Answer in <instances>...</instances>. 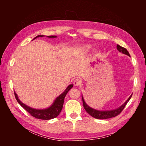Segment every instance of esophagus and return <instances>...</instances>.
Instances as JSON below:
<instances>
[{
    "label": "esophagus",
    "mask_w": 146,
    "mask_h": 146,
    "mask_svg": "<svg viewBox=\"0 0 146 146\" xmlns=\"http://www.w3.org/2000/svg\"><path fill=\"white\" fill-rule=\"evenodd\" d=\"M80 84H81V82H80V80H78V79H76V80L74 81V86H78L80 85Z\"/></svg>",
    "instance_id": "1"
}]
</instances>
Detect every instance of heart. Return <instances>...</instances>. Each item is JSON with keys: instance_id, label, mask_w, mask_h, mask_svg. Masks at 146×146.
I'll return each instance as SVG.
<instances>
[{"instance_id": "obj_1", "label": "heart", "mask_w": 146, "mask_h": 146, "mask_svg": "<svg viewBox=\"0 0 146 146\" xmlns=\"http://www.w3.org/2000/svg\"><path fill=\"white\" fill-rule=\"evenodd\" d=\"M91 46L90 45H88V44L83 46L80 48L81 51L83 53H84V54H86V53L89 52L91 50Z\"/></svg>"}]
</instances>
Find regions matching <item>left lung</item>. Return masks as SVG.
Instances as JSON below:
<instances>
[{"mask_svg": "<svg viewBox=\"0 0 146 146\" xmlns=\"http://www.w3.org/2000/svg\"><path fill=\"white\" fill-rule=\"evenodd\" d=\"M117 49V50L122 53L123 54H125L126 55H128L130 56V54L129 52L127 51L125 48L122 47L120 46L119 45L117 44L116 46ZM132 96V94L130 96V97L128 99L123 103L122 105H121L120 107H118L117 108L114 109V110H96L94 108H92L90 107L89 105H87L86 103V102L85 101V99H84L83 95L82 94V101H83V107L86 110V111L91 115L92 117H93L96 119H109V118H111L113 117H115L117 115L120 113L122 110L125 107L126 104H127L128 102L130 100Z\"/></svg>", "mask_w": 146, "mask_h": 146, "instance_id": "1", "label": "left lung"}]
</instances>
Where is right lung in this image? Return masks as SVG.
<instances>
[{"label":"right lung","instance_id":"obj_1","mask_svg":"<svg viewBox=\"0 0 146 146\" xmlns=\"http://www.w3.org/2000/svg\"><path fill=\"white\" fill-rule=\"evenodd\" d=\"M44 35H38L37 36L34 38L32 41L39 37H44ZM48 38H56V36H46ZM73 87V84H70L67 88L63 93L59 95L57 98L54 100V102L50 105L49 107L44 108V109H36L30 107L29 106L22 102L18 98V96L15 91V98L21 107H23L26 111H27L32 116L36 117L37 119H42V120H49L51 119L55 118L59 115L61 110L63 108V105L64 104V100L66 95L67 94L68 91Z\"/></svg>","mask_w":146,"mask_h":146}]
</instances>
